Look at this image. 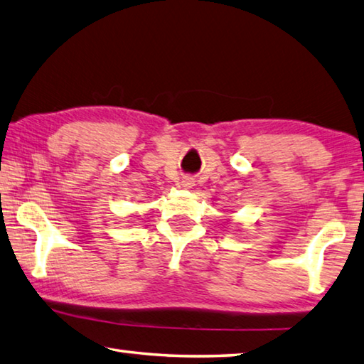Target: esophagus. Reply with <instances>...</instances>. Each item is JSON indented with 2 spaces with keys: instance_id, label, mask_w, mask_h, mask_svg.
<instances>
[{
  "instance_id": "34e87169",
  "label": "esophagus",
  "mask_w": 364,
  "mask_h": 364,
  "mask_svg": "<svg viewBox=\"0 0 364 364\" xmlns=\"http://www.w3.org/2000/svg\"><path fill=\"white\" fill-rule=\"evenodd\" d=\"M181 184L184 188H191L193 186V180H191V178H184V180L181 181Z\"/></svg>"
}]
</instances>
